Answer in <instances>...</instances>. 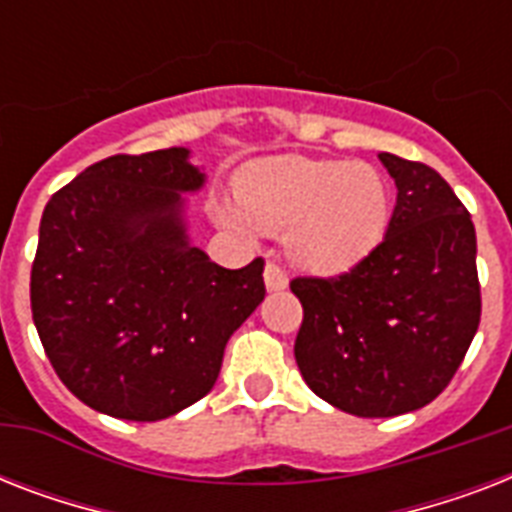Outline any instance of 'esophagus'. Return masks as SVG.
Returning <instances> with one entry per match:
<instances>
[{
	"label": "esophagus",
	"instance_id": "esophagus-1",
	"mask_svg": "<svg viewBox=\"0 0 512 512\" xmlns=\"http://www.w3.org/2000/svg\"><path fill=\"white\" fill-rule=\"evenodd\" d=\"M287 284H289L287 271H284L276 260H271V263L265 265V287L271 289V292H279V289H287Z\"/></svg>",
	"mask_w": 512,
	"mask_h": 512
}]
</instances>
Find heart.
I'll return each mask as SVG.
<instances>
[{
	"label": "heart",
	"instance_id": "1",
	"mask_svg": "<svg viewBox=\"0 0 512 512\" xmlns=\"http://www.w3.org/2000/svg\"><path fill=\"white\" fill-rule=\"evenodd\" d=\"M239 208L217 207L215 217L233 231L249 223L268 233H289L297 263L319 273L348 271L364 260L388 231L393 188L366 162L265 159L241 172Z\"/></svg>",
	"mask_w": 512,
	"mask_h": 512
}]
</instances>
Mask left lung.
<instances>
[{
  "label": "left lung",
  "mask_w": 512,
  "mask_h": 512,
  "mask_svg": "<svg viewBox=\"0 0 512 512\" xmlns=\"http://www.w3.org/2000/svg\"><path fill=\"white\" fill-rule=\"evenodd\" d=\"M398 199L377 247L337 276H297L295 358L308 388L356 417L430 404L481 321L476 228L433 167L380 154Z\"/></svg>",
  "instance_id": "obj_1"
}]
</instances>
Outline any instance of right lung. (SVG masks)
<instances>
[{"instance_id": "1", "label": "right lung", "mask_w": 512, "mask_h": 512, "mask_svg": "<svg viewBox=\"0 0 512 512\" xmlns=\"http://www.w3.org/2000/svg\"><path fill=\"white\" fill-rule=\"evenodd\" d=\"M185 148L116 154L52 193L31 265V316L60 382L95 412L156 422L215 385L225 342L263 303V257L231 271L191 247Z\"/></svg>"}]
</instances>
